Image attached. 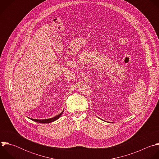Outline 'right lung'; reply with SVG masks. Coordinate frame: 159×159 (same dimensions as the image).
Listing matches in <instances>:
<instances>
[{
  "instance_id": "add662e5",
  "label": "right lung",
  "mask_w": 159,
  "mask_h": 159,
  "mask_svg": "<svg viewBox=\"0 0 159 159\" xmlns=\"http://www.w3.org/2000/svg\"><path fill=\"white\" fill-rule=\"evenodd\" d=\"M63 111H64V110H62V111L61 113H59V115H56L54 117L51 118H48V119H44V120H38V119H33V118H30V119L32 120L33 121H34L38 122V123H49L54 121L55 120H57L62 115Z\"/></svg>"
}]
</instances>
